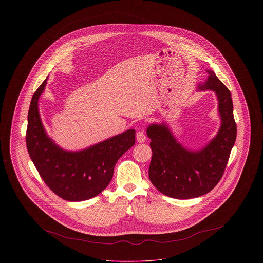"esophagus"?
I'll use <instances>...</instances> for the list:
<instances>
[{
  "mask_svg": "<svg viewBox=\"0 0 263 263\" xmlns=\"http://www.w3.org/2000/svg\"><path fill=\"white\" fill-rule=\"evenodd\" d=\"M136 138H137L138 143H144V142H146V140H147L146 135H145V134H144V132H142V131H139V132H137V134H136Z\"/></svg>",
  "mask_w": 263,
  "mask_h": 263,
  "instance_id": "34e87169",
  "label": "esophagus"
}]
</instances>
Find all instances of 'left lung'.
I'll use <instances>...</instances> for the list:
<instances>
[{
  "mask_svg": "<svg viewBox=\"0 0 263 263\" xmlns=\"http://www.w3.org/2000/svg\"><path fill=\"white\" fill-rule=\"evenodd\" d=\"M198 84L197 90H212L218 100L221 125L212 140L198 150L177 141L166 122L152 123L147 128L153 151L149 178L153 185L168 197L189 199L210 192L222 178L235 145L237 124L230 90L211 70Z\"/></svg>",
  "mask_w": 263,
  "mask_h": 263,
  "instance_id": "8db88e82",
  "label": "left lung"
}]
</instances>
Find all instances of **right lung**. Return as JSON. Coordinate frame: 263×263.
<instances>
[{
    "mask_svg": "<svg viewBox=\"0 0 263 263\" xmlns=\"http://www.w3.org/2000/svg\"><path fill=\"white\" fill-rule=\"evenodd\" d=\"M48 77L34 92L27 116L26 147L46 185L68 201L90 199L112 179L119 158L135 144V130L103 140L79 151L64 150L47 134L40 118L38 101Z\"/></svg>",
    "mask_w": 263,
    "mask_h": 263,
    "instance_id": "right-lung-1",
    "label": "right lung"
}]
</instances>
